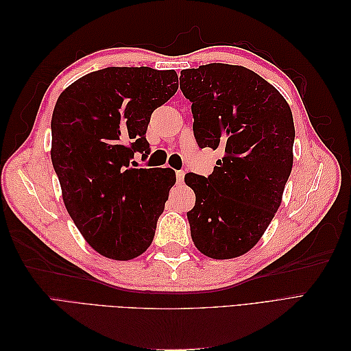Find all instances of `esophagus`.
<instances>
[{"mask_svg":"<svg viewBox=\"0 0 351 351\" xmlns=\"http://www.w3.org/2000/svg\"><path fill=\"white\" fill-rule=\"evenodd\" d=\"M184 171L183 169H178V171H176V176H177V183H183V180H184Z\"/></svg>","mask_w":351,"mask_h":351,"instance_id":"34e87169","label":"esophagus"}]
</instances>
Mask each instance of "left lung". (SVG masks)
Instances as JSON below:
<instances>
[{
  "instance_id": "obj_1",
  "label": "left lung",
  "mask_w": 351,
  "mask_h": 351,
  "mask_svg": "<svg viewBox=\"0 0 351 351\" xmlns=\"http://www.w3.org/2000/svg\"><path fill=\"white\" fill-rule=\"evenodd\" d=\"M180 89L192 102L199 147L222 152L208 177L187 174L196 204L187 212L195 246L209 258L249 252L278 210L293 167L289 104L254 71L212 62L187 69Z\"/></svg>"
}]
</instances>
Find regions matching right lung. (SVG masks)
<instances>
[{
  "mask_svg": "<svg viewBox=\"0 0 351 351\" xmlns=\"http://www.w3.org/2000/svg\"><path fill=\"white\" fill-rule=\"evenodd\" d=\"M178 89L174 70L107 67L60 95L51 120V159L62 200L90 246L115 261L142 254L155 236L171 168H132L146 159L152 112Z\"/></svg>",
  "mask_w": 351,
  "mask_h": 351,
  "instance_id": "obj_1",
  "label": "right lung"
}]
</instances>
